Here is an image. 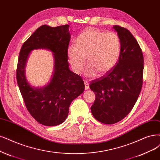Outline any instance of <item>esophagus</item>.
Segmentation results:
<instances>
[{"label":"esophagus","mask_w":160,"mask_h":160,"mask_svg":"<svg viewBox=\"0 0 160 160\" xmlns=\"http://www.w3.org/2000/svg\"><path fill=\"white\" fill-rule=\"evenodd\" d=\"M84 83H85V89L86 90L89 89V82H88L86 80H85V81H84Z\"/></svg>","instance_id":"1"}]
</instances>
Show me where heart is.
<instances>
[{"label": "heart", "mask_w": 160, "mask_h": 160, "mask_svg": "<svg viewBox=\"0 0 160 160\" xmlns=\"http://www.w3.org/2000/svg\"><path fill=\"white\" fill-rule=\"evenodd\" d=\"M120 53V41L116 33L87 28L77 38L75 45L68 48V58L73 72L79 75L83 71L87 57L89 63L85 75L93 78L98 72H109L117 63Z\"/></svg>", "instance_id": "heart-1"}]
</instances>
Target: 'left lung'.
<instances>
[{"label":"left lung","mask_w":160,"mask_h":160,"mask_svg":"<svg viewBox=\"0 0 160 160\" xmlns=\"http://www.w3.org/2000/svg\"><path fill=\"white\" fill-rule=\"evenodd\" d=\"M120 41V53L114 67L90 83L96 98L92 114L103 124L117 123L134 107L143 82L144 57L137 40L125 28L115 25Z\"/></svg>","instance_id":"left-lung-1"}]
</instances>
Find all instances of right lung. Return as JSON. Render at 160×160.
I'll return each mask as SVG.
<instances>
[{
  "label": "right lung",
  "instance_id": "obj_1",
  "mask_svg": "<svg viewBox=\"0 0 160 160\" xmlns=\"http://www.w3.org/2000/svg\"><path fill=\"white\" fill-rule=\"evenodd\" d=\"M69 26H40L21 48L16 69V79L25 105L38 122L48 126L63 123L70 104L85 89L81 77L69 68L68 49ZM46 48L53 53L54 69L51 81L40 88L32 87L26 79L25 68L33 49Z\"/></svg>",
  "mask_w": 160,
  "mask_h": 160
}]
</instances>
